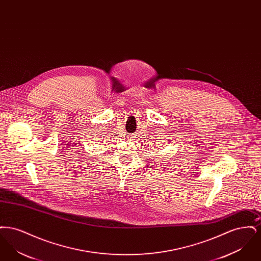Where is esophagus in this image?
I'll use <instances>...</instances> for the list:
<instances>
[{
	"instance_id": "34e87169",
	"label": "esophagus",
	"mask_w": 261,
	"mask_h": 261,
	"mask_svg": "<svg viewBox=\"0 0 261 261\" xmlns=\"http://www.w3.org/2000/svg\"><path fill=\"white\" fill-rule=\"evenodd\" d=\"M131 138H134V137H131Z\"/></svg>"
}]
</instances>
